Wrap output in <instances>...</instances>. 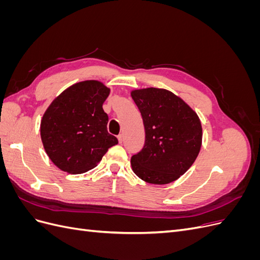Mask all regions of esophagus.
<instances>
[{
    "mask_svg": "<svg viewBox=\"0 0 260 260\" xmlns=\"http://www.w3.org/2000/svg\"><path fill=\"white\" fill-rule=\"evenodd\" d=\"M117 139H118V141H119V143H122V139H123V136L121 135H118V137H117Z\"/></svg>",
    "mask_w": 260,
    "mask_h": 260,
    "instance_id": "obj_1",
    "label": "esophagus"
}]
</instances>
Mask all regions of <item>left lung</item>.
Masks as SVG:
<instances>
[{"label": "left lung", "mask_w": 260, "mask_h": 260, "mask_svg": "<svg viewBox=\"0 0 260 260\" xmlns=\"http://www.w3.org/2000/svg\"><path fill=\"white\" fill-rule=\"evenodd\" d=\"M145 128V144L131 157L135 174L145 182L167 184L187 171L198 157L203 130L185 102L165 89L131 91Z\"/></svg>", "instance_id": "obj_1"}]
</instances>
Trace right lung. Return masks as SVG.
<instances>
[{"instance_id":"1","label":"right lung","mask_w":260,"mask_h":260,"mask_svg":"<svg viewBox=\"0 0 260 260\" xmlns=\"http://www.w3.org/2000/svg\"><path fill=\"white\" fill-rule=\"evenodd\" d=\"M109 88L98 80L70 85L43 114V147L55 166L68 174H83L96 166L109 147L118 143L107 131L103 103Z\"/></svg>"}]
</instances>
